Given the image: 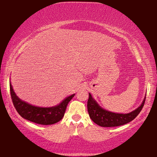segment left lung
Instances as JSON below:
<instances>
[{
    "instance_id": "8db88e82",
    "label": "left lung",
    "mask_w": 157,
    "mask_h": 157,
    "mask_svg": "<svg viewBox=\"0 0 157 157\" xmlns=\"http://www.w3.org/2000/svg\"><path fill=\"white\" fill-rule=\"evenodd\" d=\"M145 98L142 104L135 111L129 113H116L106 111L102 109L97 102L93 99L92 95L89 94V99L87 101V110L90 118L94 123L101 127H116L125 125L132 121L136 118L144 106Z\"/></svg>"
}]
</instances>
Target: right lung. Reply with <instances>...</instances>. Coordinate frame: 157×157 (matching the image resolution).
Here are the masks:
<instances>
[{
  "instance_id": "add662e5",
  "label": "right lung",
  "mask_w": 157,
  "mask_h": 157,
  "mask_svg": "<svg viewBox=\"0 0 157 157\" xmlns=\"http://www.w3.org/2000/svg\"><path fill=\"white\" fill-rule=\"evenodd\" d=\"M10 90L12 101L18 113L23 118L41 125H52L61 120L64 116L67 104L75 96V94L69 96L59 105L56 106L42 108V107L32 106L20 99V98H18L14 92L10 83Z\"/></svg>"
}]
</instances>
